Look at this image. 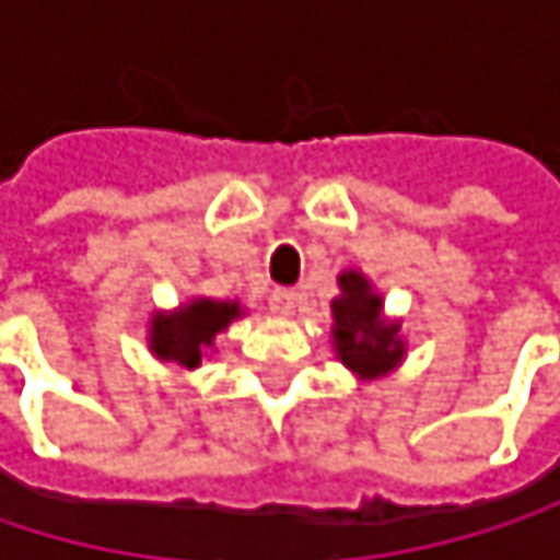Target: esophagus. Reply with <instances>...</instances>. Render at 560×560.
<instances>
[{"instance_id":"obj_1","label":"esophagus","mask_w":560,"mask_h":560,"mask_svg":"<svg viewBox=\"0 0 560 560\" xmlns=\"http://www.w3.org/2000/svg\"><path fill=\"white\" fill-rule=\"evenodd\" d=\"M298 301H301V294H298L294 288H276V291H272V298H269V307H272V314L288 317V314H294Z\"/></svg>"}]
</instances>
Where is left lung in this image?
Here are the masks:
<instances>
[{
    "mask_svg": "<svg viewBox=\"0 0 560 560\" xmlns=\"http://www.w3.org/2000/svg\"><path fill=\"white\" fill-rule=\"evenodd\" d=\"M340 294L330 301L334 311V350L347 370L360 380L392 373L405 357L398 320L383 317V294L357 269L340 272Z\"/></svg>",
    "mask_w": 560,
    "mask_h": 560,
    "instance_id": "obj_1",
    "label": "left lung"
}]
</instances>
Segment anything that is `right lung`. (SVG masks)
<instances>
[{
  "instance_id": "add662e5",
  "label": "right lung",
  "mask_w": 560,
  "mask_h": 560,
  "mask_svg": "<svg viewBox=\"0 0 560 560\" xmlns=\"http://www.w3.org/2000/svg\"><path fill=\"white\" fill-rule=\"evenodd\" d=\"M236 317H243L240 301L190 298L177 311H159L149 327V350L177 370H197L200 357L213 350L217 334H223Z\"/></svg>"
}]
</instances>
